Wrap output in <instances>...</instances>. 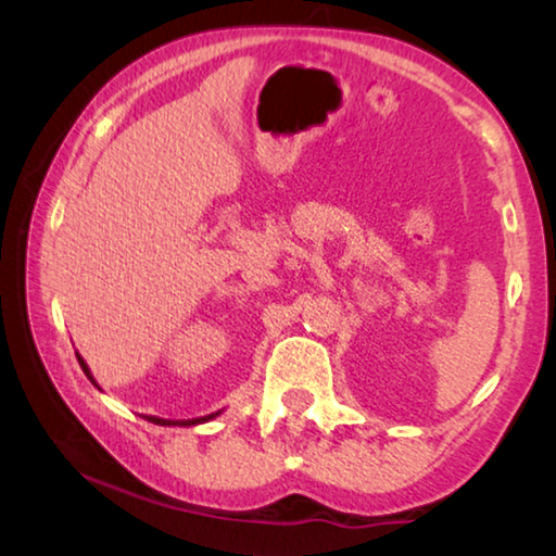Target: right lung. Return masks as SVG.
Listing matches in <instances>:
<instances>
[{"label": "right lung", "instance_id": "1", "mask_svg": "<svg viewBox=\"0 0 556 556\" xmlns=\"http://www.w3.org/2000/svg\"><path fill=\"white\" fill-rule=\"evenodd\" d=\"M75 355H78V353H75ZM78 363H80L83 372H86L88 378H90V382L96 384V388L100 390V384L96 382V378H92V372H90V368H88V363L83 361L80 355H78ZM220 412H223V409H220ZM220 412H213V414H208V417H195V419H162V417H152V414H144V419H147V421H152V425H159V427H195V425H205V421L215 419V417H218Z\"/></svg>", "mask_w": 556, "mask_h": 556}]
</instances>
